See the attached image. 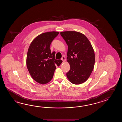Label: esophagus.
I'll return each mask as SVG.
<instances>
[{
  "instance_id": "1",
  "label": "esophagus",
  "mask_w": 122,
  "mask_h": 122,
  "mask_svg": "<svg viewBox=\"0 0 122 122\" xmlns=\"http://www.w3.org/2000/svg\"><path fill=\"white\" fill-rule=\"evenodd\" d=\"M61 60L63 61H65V60H66V59H65V57H62V58H61Z\"/></svg>"
}]
</instances>
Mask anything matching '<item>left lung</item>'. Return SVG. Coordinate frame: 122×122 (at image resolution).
Here are the masks:
<instances>
[{
  "label": "left lung",
  "instance_id": "8db88e82",
  "mask_svg": "<svg viewBox=\"0 0 122 122\" xmlns=\"http://www.w3.org/2000/svg\"><path fill=\"white\" fill-rule=\"evenodd\" d=\"M68 46L67 61L70 69L66 75L71 83L79 85L89 77L93 70L95 55L93 47L87 37L78 32L60 33Z\"/></svg>",
  "mask_w": 122,
  "mask_h": 122
}]
</instances>
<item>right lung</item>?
I'll list each match as a JSON object with an SVG mask.
<instances>
[{
    "instance_id": "right-lung-1",
    "label": "right lung",
    "mask_w": 122,
    "mask_h": 122,
    "mask_svg": "<svg viewBox=\"0 0 122 122\" xmlns=\"http://www.w3.org/2000/svg\"><path fill=\"white\" fill-rule=\"evenodd\" d=\"M59 32L52 31L41 34L32 41L29 47L26 66L32 78L37 82L45 84L52 79L56 66L61 60L55 59V52H51L50 45Z\"/></svg>"
}]
</instances>
